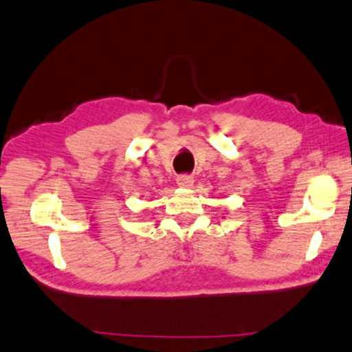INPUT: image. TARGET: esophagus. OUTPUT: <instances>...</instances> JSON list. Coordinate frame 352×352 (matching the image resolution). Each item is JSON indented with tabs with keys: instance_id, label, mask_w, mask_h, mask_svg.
<instances>
[{
	"instance_id": "esophagus-1",
	"label": "esophagus",
	"mask_w": 352,
	"mask_h": 352,
	"mask_svg": "<svg viewBox=\"0 0 352 352\" xmlns=\"http://www.w3.org/2000/svg\"><path fill=\"white\" fill-rule=\"evenodd\" d=\"M192 183H194V177L189 174H183L177 177V184L180 186V188H190Z\"/></svg>"
}]
</instances>
